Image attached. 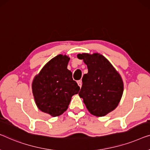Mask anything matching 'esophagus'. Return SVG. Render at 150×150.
<instances>
[{
	"label": "esophagus",
	"mask_w": 150,
	"mask_h": 150,
	"mask_svg": "<svg viewBox=\"0 0 150 150\" xmlns=\"http://www.w3.org/2000/svg\"><path fill=\"white\" fill-rule=\"evenodd\" d=\"M77 83H78V84H79V86H80V87H81V86H82V80H78V81H77Z\"/></svg>",
	"instance_id": "esophagus-1"
}]
</instances>
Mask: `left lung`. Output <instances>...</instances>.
Returning a JSON list of instances; mask_svg holds the SVG:
<instances>
[{
	"label": "left lung",
	"instance_id": "obj_1",
	"mask_svg": "<svg viewBox=\"0 0 150 150\" xmlns=\"http://www.w3.org/2000/svg\"><path fill=\"white\" fill-rule=\"evenodd\" d=\"M87 66L88 73L82 78L79 93L91 114L104 116L118 106L123 93L120 75L101 54H78Z\"/></svg>",
	"mask_w": 150,
	"mask_h": 150
}]
</instances>
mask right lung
Returning <instances> with one entry per match:
<instances>
[{"label":"right lung","instance_id":"right-lung-1","mask_svg":"<svg viewBox=\"0 0 150 150\" xmlns=\"http://www.w3.org/2000/svg\"><path fill=\"white\" fill-rule=\"evenodd\" d=\"M67 55H58L43 67L32 82V93L41 111L55 117L68 109L71 98L80 87L68 70Z\"/></svg>","mask_w":150,"mask_h":150}]
</instances>
